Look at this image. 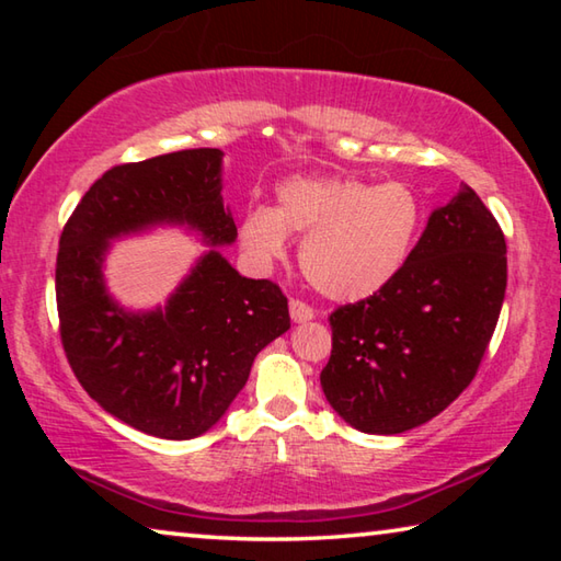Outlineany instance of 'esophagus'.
Listing matches in <instances>:
<instances>
[{
	"instance_id": "1",
	"label": "esophagus",
	"mask_w": 561,
	"mask_h": 561,
	"mask_svg": "<svg viewBox=\"0 0 561 561\" xmlns=\"http://www.w3.org/2000/svg\"><path fill=\"white\" fill-rule=\"evenodd\" d=\"M289 314H291V321H297V324H304V321H311L317 317V311L309 307L307 301L301 299H291L289 301Z\"/></svg>"
}]
</instances>
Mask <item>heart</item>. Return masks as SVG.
<instances>
[{
  "label": "heart",
  "mask_w": 561,
  "mask_h": 561,
  "mask_svg": "<svg viewBox=\"0 0 561 561\" xmlns=\"http://www.w3.org/2000/svg\"><path fill=\"white\" fill-rule=\"evenodd\" d=\"M421 197L408 183L371 185L356 178H289L277 207H250L240 240L254 260L287 252L289 234H304L299 262L311 287L336 301L371 297L391 282L421 230Z\"/></svg>",
  "instance_id": "1"
}]
</instances>
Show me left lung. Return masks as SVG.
<instances>
[{"label": "left lung", "instance_id": "8db88e82", "mask_svg": "<svg viewBox=\"0 0 561 561\" xmlns=\"http://www.w3.org/2000/svg\"><path fill=\"white\" fill-rule=\"evenodd\" d=\"M505 287V234L462 183L431 215L391 282L331 311L327 401L360 433L396 435L428 423L478 374Z\"/></svg>", "mask_w": 561, "mask_h": 561}]
</instances>
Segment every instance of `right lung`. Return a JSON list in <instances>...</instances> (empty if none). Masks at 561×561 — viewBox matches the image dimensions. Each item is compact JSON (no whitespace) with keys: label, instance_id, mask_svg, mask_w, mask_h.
Segmentation results:
<instances>
[{"label":"right lung","instance_id":"obj_1","mask_svg":"<svg viewBox=\"0 0 561 561\" xmlns=\"http://www.w3.org/2000/svg\"><path fill=\"white\" fill-rule=\"evenodd\" d=\"M222 150L193 148L103 173L64 225L56 254V309L64 354L103 411L165 440H190L220 421L260 351L289 329L279 284L247 279L210 250L165 309L128 314L103 287L108 240L158 222L230 244L222 205Z\"/></svg>","mask_w":561,"mask_h":561}]
</instances>
